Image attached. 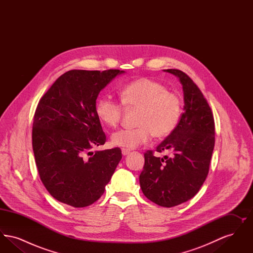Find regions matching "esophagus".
<instances>
[{"label": "esophagus", "instance_id": "34e87169", "mask_svg": "<svg viewBox=\"0 0 253 253\" xmlns=\"http://www.w3.org/2000/svg\"><path fill=\"white\" fill-rule=\"evenodd\" d=\"M121 153H122L123 156H127V155L130 154V150H128V149H122V150H121Z\"/></svg>", "mask_w": 253, "mask_h": 253}]
</instances>
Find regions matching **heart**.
Masks as SVG:
<instances>
[{"label": "heart", "mask_w": 253, "mask_h": 253, "mask_svg": "<svg viewBox=\"0 0 253 253\" xmlns=\"http://www.w3.org/2000/svg\"><path fill=\"white\" fill-rule=\"evenodd\" d=\"M121 97L127 108L139 109L137 127L114 132L111 140L115 146L133 149L148 142L153 134L157 138L165 137L180 119V98L155 80L141 78L124 85ZM122 104L107 95L100 96L96 103L97 119L109 128H115L121 121Z\"/></svg>", "instance_id": "heart-1"}]
</instances>
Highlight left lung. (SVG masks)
Segmentation results:
<instances>
[{
  "mask_svg": "<svg viewBox=\"0 0 253 253\" xmlns=\"http://www.w3.org/2000/svg\"><path fill=\"white\" fill-rule=\"evenodd\" d=\"M179 79L184 94V113L174 130L157 147L171 157L160 158L153 151L144 154L139 175L145 196L161 207L182 204L199 192L207 175L214 148V120L202 92L184 72L164 70Z\"/></svg>",
  "mask_w": 253,
  "mask_h": 253,
  "instance_id": "left-lung-1",
  "label": "left lung"
}]
</instances>
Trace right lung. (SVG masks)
I'll return each instance as SVG.
<instances>
[{
  "mask_svg": "<svg viewBox=\"0 0 253 253\" xmlns=\"http://www.w3.org/2000/svg\"><path fill=\"white\" fill-rule=\"evenodd\" d=\"M124 71L70 70L40 99L32 146L40 178L61 203L84 208L104 193L119 162L120 148L91 150L106 141L96 115L99 92Z\"/></svg>",
  "mask_w": 253,
  "mask_h": 253,
  "instance_id": "1",
  "label": "right lung"
}]
</instances>
